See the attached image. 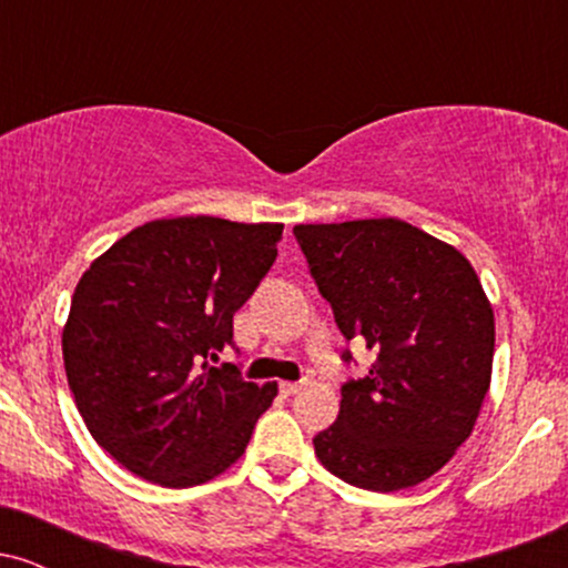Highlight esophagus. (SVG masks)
I'll use <instances>...</instances> for the list:
<instances>
[{"mask_svg": "<svg viewBox=\"0 0 568 568\" xmlns=\"http://www.w3.org/2000/svg\"><path fill=\"white\" fill-rule=\"evenodd\" d=\"M302 387H304L302 382H283L280 384V393H283L285 397H291V395H296Z\"/></svg>", "mask_w": 568, "mask_h": 568, "instance_id": "esophagus-1", "label": "esophagus"}]
</instances>
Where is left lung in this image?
I'll list each match as a JSON object with an SVG mask.
<instances>
[{"mask_svg":"<svg viewBox=\"0 0 568 568\" xmlns=\"http://www.w3.org/2000/svg\"><path fill=\"white\" fill-rule=\"evenodd\" d=\"M344 338L376 363L342 384L315 454L368 491L427 480L470 438L491 384L494 310L473 264L400 219L293 226ZM344 361H352L344 352Z\"/></svg>","mask_w":568,"mask_h":568,"instance_id":"left-lung-1","label":"left lung"}]
</instances>
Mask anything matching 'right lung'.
Masks as SVG:
<instances>
[{
	"mask_svg": "<svg viewBox=\"0 0 568 568\" xmlns=\"http://www.w3.org/2000/svg\"><path fill=\"white\" fill-rule=\"evenodd\" d=\"M283 224L158 219L120 237L77 283L63 366L84 425L143 480L186 488L245 454L277 382L232 363L234 312L277 258Z\"/></svg>",
	"mask_w": 568,
	"mask_h": 568,
	"instance_id": "1",
	"label": "right lung"
}]
</instances>
